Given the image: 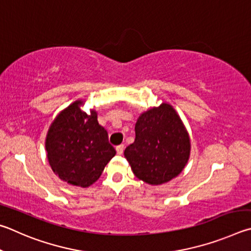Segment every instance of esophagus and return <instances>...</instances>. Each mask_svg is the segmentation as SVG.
Segmentation results:
<instances>
[{
  "instance_id": "1",
  "label": "esophagus",
  "mask_w": 251,
  "mask_h": 251,
  "mask_svg": "<svg viewBox=\"0 0 251 251\" xmlns=\"http://www.w3.org/2000/svg\"><path fill=\"white\" fill-rule=\"evenodd\" d=\"M116 150H117L118 154L121 155L122 153H123V150H125V144H120V146H118V147L116 148Z\"/></svg>"
}]
</instances>
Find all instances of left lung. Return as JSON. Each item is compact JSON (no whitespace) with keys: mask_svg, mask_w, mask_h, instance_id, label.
<instances>
[{"mask_svg":"<svg viewBox=\"0 0 251 251\" xmlns=\"http://www.w3.org/2000/svg\"><path fill=\"white\" fill-rule=\"evenodd\" d=\"M134 130V142L125 156L135 176L151 185L176 177L190 157L191 140L172 105L163 102L143 112Z\"/></svg>","mask_w":251,"mask_h":251,"instance_id":"1","label":"left lung"}]
</instances>
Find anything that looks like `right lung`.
<instances>
[{
  "label": "right lung",
  "instance_id": "add662e5",
  "mask_svg": "<svg viewBox=\"0 0 251 251\" xmlns=\"http://www.w3.org/2000/svg\"><path fill=\"white\" fill-rule=\"evenodd\" d=\"M77 100L64 109L48 129L47 159L54 173L70 185L88 187L100 177L104 166L116 155L108 132L97 120V112L87 114Z\"/></svg>",
  "mask_w": 251,
  "mask_h": 251
}]
</instances>
